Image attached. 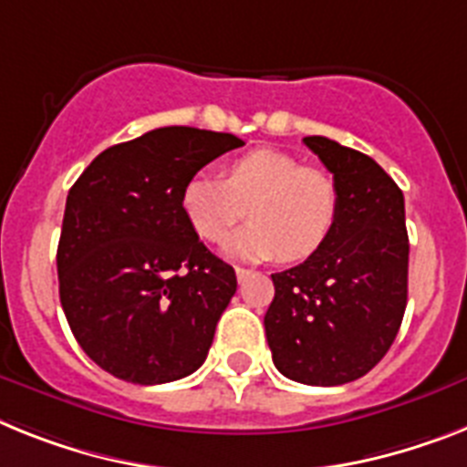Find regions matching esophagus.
Masks as SVG:
<instances>
[{
  "label": "esophagus",
  "instance_id": "1",
  "mask_svg": "<svg viewBox=\"0 0 467 467\" xmlns=\"http://www.w3.org/2000/svg\"><path fill=\"white\" fill-rule=\"evenodd\" d=\"M234 275H237V280L244 282L246 277L252 275V270H246V268H234Z\"/></svg>",
  "mask_w": 467,
  "mask_h": 467
}]
</instances>
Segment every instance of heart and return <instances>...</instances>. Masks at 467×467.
<instances>
[{
    "instance_id": "obj_1",
    "label": "heart",
    "mask_w": 467,
    "mask_h": 467,
    "mask_svg": "<svg viewBox=\"0 0 467 467\" xmlns=\"http://www.w3.org/2000/svg\"><path fill=\"white\" fill-rule=\"evenodd\" d=\"M252 215L230 237L225 252L246 261L280 256L306 261L330 240L339 215L335 180L306 168L280 149H252L225 166L223 178L194 173L180 190V209L203 242H223L242 215Z\"/></svg>"
}]
</instances>
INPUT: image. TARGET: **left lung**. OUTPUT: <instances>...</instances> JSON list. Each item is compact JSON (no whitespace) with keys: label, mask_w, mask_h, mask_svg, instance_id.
I'll return each instance as SVG.
<instances>
[{"label":"left lung","mask_w":467,"mask_h":467,"mask_svg":"<svg viewBox=\"0 0 467 467\" xmlns=\"http://www.w3.org/2000/svg\"><path fill=\"white\" fill-rule=\"evenodd\" d=\"M304 144L335 178L339 215L330 240L275 273L264 325L285 378L337 387L363 378L389 351L409 296L403 192L370 156L313 135Z\"/></svg>","instance_id":"1"}]
</instances>
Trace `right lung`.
Masks as SVG:
<instances>
[{"instance_id": "right-lung-1", "label": "right lung", "mask_w": 467, "mask_h": 467, "mask_svg": "<svg viewBox=\"0 0 467 467\" xmlns=\"http://www.w3.org/2000/svg\"><path fill=\"white\" fill-rule=\"evenodd\" d=\"M242 140L171 125L101 151L66 199L58 296L82 351L113 378L163 385L202 366L237 277L180 209L190 175Z\"/></svg>"}]
</instances>
